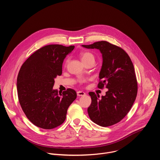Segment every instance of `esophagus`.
I'll return each mask as SVG.
<instances>
[{
  "label": "esophagus",
  "mask_w": 160,
  "mask_h": 160,
  "mask_svg": "<svg viewBox=\"0 0 160 160\" xmlns=\"http://www.w3.org/2000/svg\"><path fill=\"white\" fill-rule=\"evenodd\" d=\"M85 93L84 92H82V91H78L77 92V96H85Z\"/></svg>",
  "instance_id": "34e87169"
}]
</instances>
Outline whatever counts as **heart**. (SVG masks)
Instances as JSON below:
<instances>
[{
    "label": "heart",
    "instance_id": "b5f03b06",
    "mask_svg": "<svg viewBox=\"0 0 160 160\" xmlns=\"http://www.w3.org/2000/svg\"><path fill=\"white\" fill-rule=\"evenodd\" d=\"M80 58L83 62H85L88 61H95L94 55L90 52H83L80 54ZM68 60L66 61V63H67Z\"/></svg>",
    "mask_w": 160,
    "mask_h": 160
}]
</instances>
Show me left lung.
Wrapping results in <instances>:
<instances>
[{"label": "left lung", "mask_w": 160, "mask_h": 160, "mask_svg": "<svg viewBox=\"0 0 160 160\" xmlns=\"http://www.w3.org/2000/svg\"><path fill=\"white\" fill-rule=\"evenodd\" d=\"M82 46L101 51L103 61L98 87L102 89L106 86L108 89L106 96L101 99L94 92L88 93L92 99L87 109L88 116L99 126L115 125L127 115L138 94V81L133 63L123 49L107 41Z\"/></svg>", "instance_id": "obj_1"}]
</instances>
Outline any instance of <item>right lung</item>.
<instances>
[{
	"mask_svg": "<svg viewBox=\"0 0 160 160\" xmlns=\"http://www.w3.org/2000/svg\"><path fill=\"white\" fill-rule=\"evenodd\" d=\"M74 48V45H45L20 68L17 78L19 102L28 119L38 127L50 130L61 125L68 107L77 98L73 89L62 92L53 90L54 78L62 74L64 58Z\"/></svg>",
	"mask_w": 160,
	"mask_h": 160,
	"instance_id": "1",
	"label": "right lung"
}]
</instances>
